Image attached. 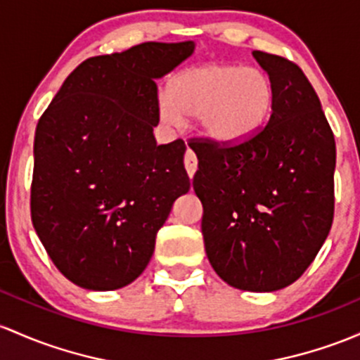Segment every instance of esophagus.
<instances>
[{
    "label": "esophagus",
    "mask_w": 360,
    "mask_h": 360,
    "mask_svg": "<svg viewBox=\"0 0 360 360\" xmlns=\"http://www.w3.org/2000/svg\"><path fill=\"white\" fill-rule=\"evenodd\" d=\"M184 167H186L189 177L195 176L196 169H198V159H196V155L191 150H188L186 155H184Z\"/></svg>",
    "instance_id": "esophagus-1"
}]
</instances>
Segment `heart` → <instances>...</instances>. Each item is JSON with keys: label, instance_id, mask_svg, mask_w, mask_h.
Wrapping results in <instances>:
<instances>
[{"label": "heart", "instance_id": "b5f03b06", "mask_svg": "<svg viewBox=\"0 0 360 360\" xmlns=\"http://www.w3.org/2000/svg\"><path fill=\"white\" fill-rule=\"evenodd\" d=\"M271 104L274 85L264 71L212 63L177 73L159 98V114L169 124L196 121L212 143L239 145L263 128Z\"/></svg>", "mask_w": 360, "mask_h": 360}]
</instances>
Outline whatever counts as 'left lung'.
<instances>
[{"label":"left lung","instance_id":"obj_1","mask_svg":"<svg viewBox=\"0 0 360 360\" xmlns=\"http://www.w3.org/2000/svg\"><path fill=\"white\" fill-rule=\"evenodd\" d=\"M274 85L266 126L239 145L191 143L201 232L217 275L240 290L290 285L333 222L337 150L321 102L295 63L252 51Z\"/></svg>","mask_w":360,"mask_h":360}]
</instances>
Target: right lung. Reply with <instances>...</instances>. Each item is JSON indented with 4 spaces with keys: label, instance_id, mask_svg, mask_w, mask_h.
I'll return each instance as SVG.
<instances>
[{
    "label": "right lung",
    "instance_id": "right-lung-1",
    "mask_svg": "<svg viewBox=\"0 0 360 360\" xmlns=\"http://www.w3.org/2000/svg\"><path fill=\"white\" fill-rule=\"evenodd\" d=\"M195 42H143L85 59L37 122L30 212L70 282L116 290L147 268L172 203L189 191L186 145H157L155 80Z\"/></svg>",
    "mask_w": 360,
    "mask_h": 360
}]
</instances>
